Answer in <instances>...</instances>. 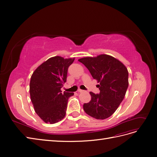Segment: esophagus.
I'll use <instances>...</instances> for the list:
<instances>
[{
  "label": "esophagus",
  "mask_w": 157,
  "mask_h": 157,
  "mask_svg": "<svg viewBox=\"0 0 157 157\" xmlns=\"http://www.w3.org/2000/svg\"><path fill=\"white\" fill-rule=\"evenodd\" d=\"M84 92V90H81V89L78 90V92L81 93V92Z\"/></svg>",
  "instance_id": "34e87169"
}]
</instances>
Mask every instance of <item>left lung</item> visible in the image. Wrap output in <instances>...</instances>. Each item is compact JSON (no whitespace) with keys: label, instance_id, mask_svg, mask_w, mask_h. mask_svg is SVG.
I'll return each mask as SVG.
<instances>
[{"label":"left lung","instance_id":"left-lung-1","mask_svg":"<svg viewBox=\"0 0 157 157\" xmlns=\"http://www.w3.org/2000/svg\"><path fill=\"white\" fill-rule=\"evenodd\" d=\"M88 69L98 83L100 93L90 92L92 98L83 104L85 112L97 120L109 118L125 97L128 86V72L125 66L113 56L100 55L78 60Z\"/></svg>","mask_w":157,"mask_h":157}]
</instances>
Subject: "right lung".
I'll return each mask as SVG.
<instances>
[{"instance_id": "add662e5", "label": "right lung", "mask_w": 157, "mask_h": 157, "mask_svg": "<svg viewBox=\"0 0 157 157\" xmlns=\"http://www.w3.org/2000/svg\"><path fill=\"white\" fill-rule=\"evenodd\" d=\"M74 59L56 56L40 65L33 72L30 81L31 101L38 116L46 123L62 120L65 116L72 92L62 93L67 80V70Z\"/></svg>"}]
</instances>
